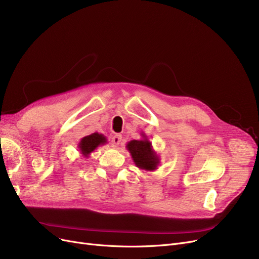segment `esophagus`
I'll return each instance as SVG.
<instances>
[{
    "mask_svg": "<svg viewBox=\"0 0 259 259\" xmlns=\"http://www.w3.org/2000/svg\"><path fill=\"white\" fill-rule=\"evenodd\" d=\"M121 140H122V137L120 136V134H115V136L112 137V139H111V145H112V147L116 148L117 146L120 144Z\"/></svg>",
    "mask_w": 259,
    "mask_h": 259,
    "instance_id": "1",
    "label": "esophagus"
}]
</instances>
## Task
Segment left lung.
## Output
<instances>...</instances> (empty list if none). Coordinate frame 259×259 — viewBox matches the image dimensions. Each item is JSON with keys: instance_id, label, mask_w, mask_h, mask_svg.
I'll return each mask as SVG.
<instances>
[{"instance_id": "8db88e82", "label": "left lung", "mask_w": 259, "mask_h": 259, "mask_svg": "<svg viewBox=\"0 0 259 259\" xmlns=\"http://www.w3.org/2000/svg\"><path fill=\"white\" fill-rule=\"evenodd\" d=\"M141 140H132L126 148L130 152L136 166L145 171H153L160 165V157L153 150L152 144L145 133H142Z\"/></svg>"}]
</instances>
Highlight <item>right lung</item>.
I'll use <instances>...</instances> for the list:
<instances>
[{
    "mask_svg": "<svg viewBox=\"0 0 259 259\" xmlns=\"http://www.w3.org/2000/svg\"><path fill=\"white\" fill-rule=\"evenodd\" d=\"M105 144H107V138L104 134L94 132L80 140L79 144H78V149H79L80 153L84 157H89V155L91 154L98 146H103Z\"/></svg>",
    "mask_w": 259,
    "mask_h": 259,
    "instance_id": "obj_1",
    "label": "right lung"
}]
</instances>
